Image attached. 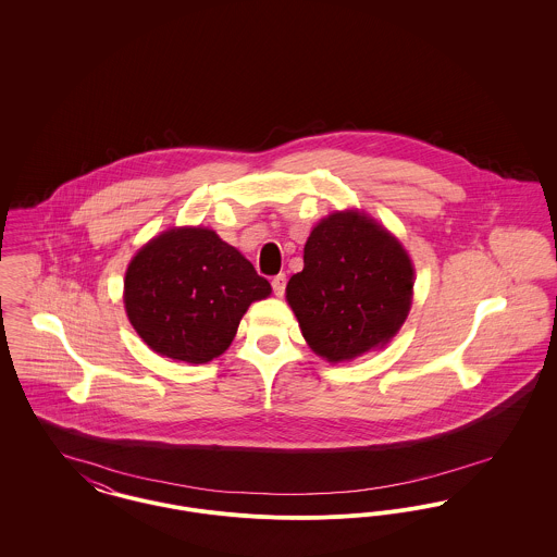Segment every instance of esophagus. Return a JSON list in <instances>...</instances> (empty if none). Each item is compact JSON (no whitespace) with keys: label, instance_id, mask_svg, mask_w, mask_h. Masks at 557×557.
<instances>
[{"label":"esophagus","instance_id":"obj_1","mask_svg":"<svg viewBox=\"0 0 557 557\" xmlns=\"http://www.w3.org/2000/svg\"><path fill=\"white\" fill-rule=\"evenodd\" d=\"M271 286H273L275 296H284V290H286V275H284V273L275 275V277L271 280Z\"/></svg>","mask_w":557,"mask_h":557}]
</instances>
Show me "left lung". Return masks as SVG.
Wrapping results in <instances>:
<instances>
[{
    "label": "left lung",
    "mask_w": 557,
    "mask_h": 557,
    "mask_svg": "<svg viewBox=\"0 0 557 557\" xmlns=\"http://www.w3.org/2000/svg\"><path fill=\"white\" fill-rule=\"evenodd\" d=\"M302 259L286 298L319 357L350 361L391 343L411 309L413 265L386 227L366 212H332L313 227Z\"/></svg>",
    "instance_id": "left-lung-1"
}]
</instances>
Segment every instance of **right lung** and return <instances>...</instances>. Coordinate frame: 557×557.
Listing matches in <instances>:
<instances>
[{
    "instance_id": "obj_1",
    "label": "right lung",
    "mask_w": 557,
    "mask_h": 557,
    "mask_svg": "<svg viewBox=\"0 0 557 557\" xmlns=\"http://www.w3.org/2000/svg\"><path fill=\"white\" fill-rule=\"evenodd\" d=\"M271 284L207 227H173L150 239L125 273V311L162 357L209 363L223 355L239 319Z\"/></svg>"
}]
</instances>
